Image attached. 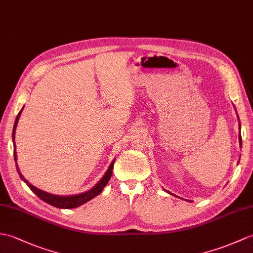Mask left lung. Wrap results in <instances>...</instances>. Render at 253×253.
Listing matches in <instances>:
<instances>
[{"label":"left lung","instance_id":"8db88e82","mask_svg":"<svg viewBox=\"0 0 253 253\" xmlns=\"http://www.w3.org/2000/svg\"><path fill=\"white\" fill-rule=\"evenodd\" d=\"M239 142L242 144V136H240V134H239Z\"/></svg>","mask_w":253,"mask_h":253}]
</instances>
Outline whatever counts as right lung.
I'll use <instances>...</instances> for the list:
<instances>
[{"instance_id":"obj_1","label":"right lung","mask_w":253,"mask_h":253,"mask_svg":"<svg viewBox=\"0 0 253 253\" xmlns=\"http://www.w3.org/2000/svg\"><path fill=\"white\" fill-rule=\"evenodd\" d=\"M21 111L18 113V115H17L16 121H15V124H14L13 141L15 140V130H16L17 124H18V120H19V116H20ZM14 157H15V162H16V157H17V155H16V149L14 150ZM16 166H17V164H16ZM113 167H114V161L110 165L108 171L105 172V174L103 175V178L100 180L98 183L92 187L91 190H89L88 192H85L83 194H79V195H73V196H57V195H52V194H49V193H46L44 191H41V190L37 189V187H34L33 185L28 183V181L25 178H23V175L19 172L18 166H17V170H18V173L20 175V178L23 181H25L26 183H28V186L30 187V190L39 198H41V199H42V201H44L47 204L51 205V206H54V207L63 208V209H71V208H76V207L81 206V205H83L86 202L90 201L91 198H93L95 196H97L98 194L101 193L102 190H103V187L108 184L109 180L111 179V175H112V171H113Z\"/></svg>"}]
</instances>
